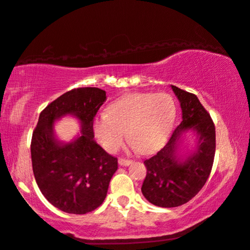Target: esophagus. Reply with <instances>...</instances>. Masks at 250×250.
<instances>
[{
	"instance_id": "1",
	"label": "esophagus",
	"mask_w": 250,
	"mask_h": 250,
	"mask_svg": "<svg viewBox=\"0 0 250 250\" xmlns=\"http://www.w3.org/2000/svg\"><path fill=\"white\" fill-rule=\"evenodd\" d=\"M131 164H132V160L124 159V158H120V159H119V165H120V166H129Z\"/></svg>"
}]
</instances>
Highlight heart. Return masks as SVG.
Wrapping results in <instances>:
<instances>
[{
  "label": "heart",
  "instance_id": "b5f03b06",
  "mask_svg": "<svg viewBox=\"0 0 250 250\" xmlns=\"http://www.w3.org/2000/svg\"><path fill=\"white\" fill-rule=\"evenodd\" d=\"M176 117V104L168 93H132L111 104L93 122L94 136L106 151L117 152L125 131L142 153L157 150L167 139Z\"/></svg>",
  "mask_w": 250,
  "mask_h": 250
}]
</instances>
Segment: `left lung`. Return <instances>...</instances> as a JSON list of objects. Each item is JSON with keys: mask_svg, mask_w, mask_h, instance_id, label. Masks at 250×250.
<instances>
[{"mask_svg": "<svg viewBox=\"0 0 250 250\" xmlns=\"http://www.w3.org/2000/svg\"><path fill=\"white\" fill-rule=\"evenodd\" d=\"M171 89L180 102L182 120L171 137L153 157L145 160L146 175L142 195L158 207H178L192 199L204 187L211 172L216 151L215 125L210 114L193 93L175 85ZM192 129L197 148L185 158L179 157L177 146L182 132Z\"/></svg>", "mask_w": 250, "mask_h": 250, "instance_id": "left-lung-1", "label": "left lung"}]
</instances>
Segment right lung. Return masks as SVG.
I'll list each match as a JSON object with an SVG mask.
<instances>
[{
	"mask_svg": "<svg viewBox=\"0 0 250 250\" xmlns=\"http://www.w3.org/2000/svg\"><path fill=\"white\" fill-rule=\"evenodd\" d=\"M105 91L78 88L47 104L40 113L31 141L35 181L42 195L60 210L83 215L104 203L118 159L94 141L93 119L104 104ZM72 114L82 122V134L61 144L53 133L54 121Z\"/></svg>",
	"mask_w": 250,
	"mask_h": 250,
	"instance_id": "1",
	"label": "right lung"
}]
</instances>
